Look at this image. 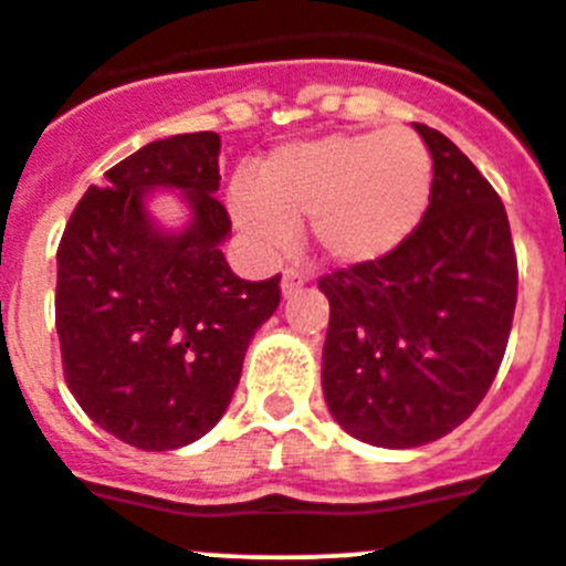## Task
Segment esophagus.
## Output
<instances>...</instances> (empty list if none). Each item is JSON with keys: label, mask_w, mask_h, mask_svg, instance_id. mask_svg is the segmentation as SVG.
<instances>
[{"label": "esophagus", "mask_w": 566, "mask_h": 566, "mask_svg": "<svg viewBox=\"0 0 566 566\" xmlns=\"http://www.w3.org/2000/svg\"><path fill=\"white\" fill-rule=\"evenodd\" d=\"M303 286H305L303 272H297V269H286V272H283V280H280V294H283V297H292V294H297Z\"/></svg>", "instance_id": "34e87169"}]
</instances>
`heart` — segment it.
<instances>
[{
	"instance_id": "1",
	"label": "heart",
	"mask_w": 566,
	"mask_h": 566,
	"mask_svg": "<svg viewBox=\"0 0 566 566\" xmlns=\"http://www.w3.org/2000/svg\"><path fill=\"white\" fill-rule=\"evenodd\" d=\"M433 186L424 144L406 127L331 133L277 147L228 206L235 228L261 252L294 244V224L336 266H364L400 250L422 222Z\"/></svg>"
}]
</instances>
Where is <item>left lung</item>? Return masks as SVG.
I'll list each match as a JSON object with an SVG mask.
<instances>
[{"mask_svg":"<svg viewBox=\"0 0 566 566\" xmlns=\"http://www.w3.org/2000/svg\"><path fill=\"white\" fill-rule=\"evenodd\" d=\"M433 158L430 206L389 258L319 280L331 303L322 391L375 448L448 436L486 397L509 344L516 258L505 208L470 158L413 125Z\"/></svg>","mask_w":566,"mask_h":566,"instance_id":"8db88e82","label":"left lung"}]
</instances>
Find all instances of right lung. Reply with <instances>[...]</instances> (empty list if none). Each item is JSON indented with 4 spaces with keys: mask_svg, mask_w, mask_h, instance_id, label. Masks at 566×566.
<instances>
[{
    "mask_svg": "<svg viewBox=\"0 0 566 566\" xmlns=\"http://www.w3.org/2000/svg\"><path fill=\"white\" fill-rule=\"evenodd\" d=\"M217 133L147 144L107 169L57 247L55 325L63 375L85 413L138 450H177L228 411L258 327L277 311L280 274L241 280L224 261L230 219ZM155 190L189 219L164 229Z\"/></svg>",
    "mask_w": 566,
    "mask_h": 566,
    "instance_id": "right-lung-1",
    "label": "right lung"
}]
</instances>
